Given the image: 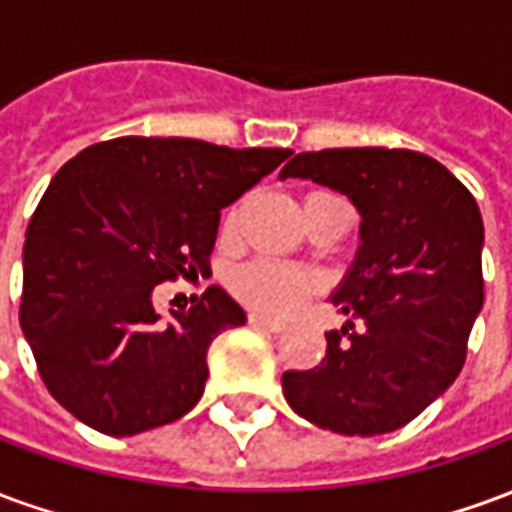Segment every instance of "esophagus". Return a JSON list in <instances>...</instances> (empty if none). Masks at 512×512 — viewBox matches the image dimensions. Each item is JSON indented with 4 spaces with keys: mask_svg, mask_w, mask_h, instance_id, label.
Wrapping results in <instances>:
<instances>
[{
    "mask_svg": "<svg viewBox=\"0 0 512 512\" xmlns=\"http://www.w3.org/2000/svg\"><path fill=\"white\" fill-rule=\"evenodd\" d=\"M249 323H252V326H257V329H266V332H274V334L285 332V323L271 321V318H266V315H257V312H252V315H249Z\"/></svg>",
    "mask_w": 512,
    "mask_h": 512,
    "instance_id": "1",
    "label": "esophagus"
}]
</instances>
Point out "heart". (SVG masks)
Instances as JSON below:
<instances>
[{
    "label": "heart",
    "instance_id": "obj_1",
    "mask_svg": "<svg viewBox=\"0 0 512 512\" xmlns=\"http://www.w3.org/2000/svg\"><path fill=\"white\" fill-rule=\"evenodd\" d=\"M233 222V216H230ZM235 299L266 315H290L310 296L312 277L277 260H252L230 277Z\"/></svg>",
    "mask_w": 512,
    "mask_h": 512
}]
</instances>
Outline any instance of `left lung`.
I'll use <instances>...</instances> for the list:
<instances>
[{
    "label": "left lung",
    "mask_w": 512,
    "mask_h": 512,
    "mask_svg": "<svg viewBox=\"0 0 512 512\" xmlns=\"http://www.w3.org/2000/svg\"><path fill=\"white\" fill-rule=\"evenodd\" d=\"M279 178L343 191L362 213V246L332 299L348 326L326 334L321 365L282 376L285 400L345 436L403 428L458 378L483 307V216L472 191L403 147L299 153Z\"/></svg>",
    "instance_id": "left-lung-1"
}]
</instances>
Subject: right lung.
I'll return each instance as SVG.
<instances>
[{
  "instance_id": "right-lung-1",
  "label": "right lung",
  "mask_w": 512,
  "mask_h": 512,
  "mask_svg": "<svg viewBox=\"0 0 512 512\" xmlns=\"http://www.w3.org/2000/svg\"><path fill=\"white\" fill-rule=\"evenodd\" d=\"M288 156L117 136L54 175L27 227L18 321L62 408L106 436H134L197 406L213 337L246 315L211 285L164 323L153 290L211 274L222 208Z\"/></svg>"
}]
</instances>
